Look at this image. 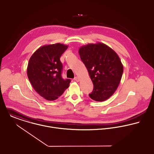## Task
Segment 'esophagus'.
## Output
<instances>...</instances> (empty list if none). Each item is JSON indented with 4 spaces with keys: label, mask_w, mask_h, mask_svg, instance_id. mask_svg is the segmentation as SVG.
Masks as SVG:
<instances>
[{
    "label": "esophagus",
    "mask_w": 154,
    "mask_h": 154,
    "mask_svg": "<svg viewBox=\"0 0 154 154\" xmlns=\"http://www.w3.org/2000/svg\"><path fill=\"white\" fill-rule=\"evenodd\" d=\"M74 80L76 81V82H79L80 81V78L78 77V76H76L74 77Z\"/></svg>",
    "instance_id": "esophagus-1"
}]
</instances>
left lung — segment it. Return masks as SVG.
I'll return each instance as SVG.
<instances>
[{
	"mask_svg": "<svg viewBox=\"0 0 154 154\" xmlns=\"http://www.w3.org/2000/svg\"><path fill=\"white\" fill-rule=\"evenodd\" d=\"M79 53L94 85L89 96L96 101L107 100L117 89L122 76L124 68L119 56L101 42L83 45Z\"/></svg>",
	"mask_w": 154,
	"mask_h": 154,
	"instance_id": "left-lung-1",
	"label": "left lung"
}]
</instances>
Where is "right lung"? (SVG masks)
<instances>
[{
    "mask_svg": "<svg viewBox=\"0 0 154 154\" xmlns=\"http://www.w3.org/2000/svg\"><path fill=\"white\" fill-rule=\"evenodd\" d=\"M60 43L45 45L30 57L27 68L28 79L35 91L48 101L57 99L69 87L70 79L61 76L62 64L60 57L68 48Z\"/></svg>",
    "mask_w": 154,
    "mask_h": 154,
    "instance_id": "obj_1",
    "label": "right lung"
}]
</instances>
